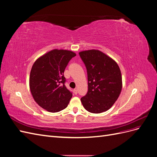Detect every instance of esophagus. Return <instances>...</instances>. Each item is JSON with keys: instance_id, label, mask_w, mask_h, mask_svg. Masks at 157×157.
Instances as JSON below:
<instances>
[{"instance_id": "34e87169", "label": "esophagus", "mask_w": 157, "mask_h": 157, "mask_svg": "<svg viewBox=\"0 0 157 157\" xmlns=\"http://www.w3.org/2000/svg\"><path fill=\"white\" fill-rule=\"evenodd\" d=\"M73 92H74V94H77V89H75V90H73Z\"/></svg>"}]
</instances>
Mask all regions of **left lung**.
<instances>
[{"label": "left lung", "mask_w": 157, "mask_h": 157, "mask_svg": "<svg viewBox=\"0 0 157 157\" xmlns=\"http://www.w3.org/2000/svg\"><path fill=\"white\" fill-rule=\"evenodd\" d=\"M87 69L88 90L80 101L86 111L101 113L109 110L119 97L122 75L116 61L98 50L79 52Z\"/></svg>", "instance_id": "1"}]
</instances>
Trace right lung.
I'll return each instance as SVG.
<instances>
[{
	"label": "right lung",
	"instance_id": "add662e5",
	"mask_svg": "<svg viewBox=\"0 0 157 157\" xmlns=\"http://www.w3.org/2000/svg\"><path fill=\"white\" fill-rule=\"evenodd\" d=\"M75 56L72 51L54 49L33 63L29 76L30 91L36 103L47 111L59 112L67 107L73 94L65 86L63 73Z\"/></svg>",
	"mask_w": 157,
	"mask_h": 157
}]
</instances>
